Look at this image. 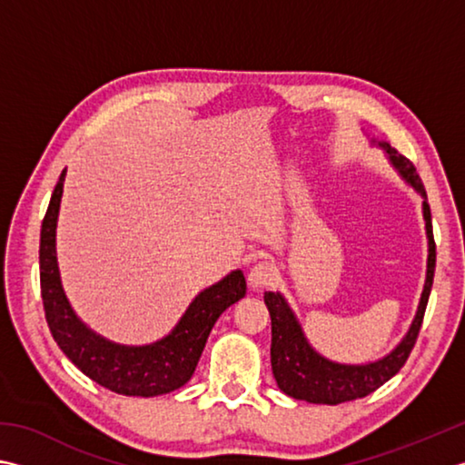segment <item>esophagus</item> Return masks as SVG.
<instances>
[{
    "label": "esophagus",
    "mask_w": 465,
    "mask_h": 465,
    "mask_svg": "<svg viewBox=\"0 0 465 465\" xmlns=\"http://www.w3.org/2000/svg\"><path fill=\"white\" fill-rule=\"evenodd\" d=\"M276 278H278V270L274 263L268 260L253 263V268L250 270V276H248L252 288H266L270 284H274Z\"/></svg>",
    "instance_id": "obj_1"
}]
</instances>
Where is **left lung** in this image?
<instances>
[{
    "instance_id": "left-lung-1",
    "label": "left lung",
    "mask_w": 465,
    "mask_h": 465,
    "mask_svg": "<svg viewBox=\"0 0 465 465\" xmlns=\"http://www.w3.org/2000/svg\"><path fill=\"white\" fill-rule=\"evenodd\" d=\"M379 144L389 153L393 165L403 173V177L409 183L425 197L423 217L427 227V240H430V258H427V278L421 302L420 308H417V316L411 329H409L407 336L393 352L377 362H371V365L351 367L336 365V362L326 361L321 354L314 352L311 349V344L306 342L302 329H300V324L296 322L292 311H290L286 304V300L274 292L263 294L272 318V372H274L280 391H284L290 397L300 399V401L339 405L367 397L401 371L421 331L435 272V240L431 227V209L430 203H427L421 177L420 173L415 171L413 163L403 157V154H399V151H395L393 147H389L387 143Z\"/></svg>"
}]
</instances>
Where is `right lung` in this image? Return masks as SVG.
<instances>
[{
    "label": "right lung",
    "instance_id": "add662e5",
    "mask_svg": "<svg viewBox=\"0 0 465 465\" xmlns=\"http://www.w3.org/2000/svg\"><path fill=\"white\" fill-rule=\"evenodd\" d=\"M64 177L66 171H62L54 187L40 233V290L54 341L88 379L118 395L154 397L183 387L193 375L217 318L245 296L243 274L240 270L232 272L215 286L203 290L191 302L177 329L151 347H121L100 339L72 312L60 284L56 222Z\"/></svg>",
    "mask_w": 465,
    "mask_h": 465
}]
</instances>
